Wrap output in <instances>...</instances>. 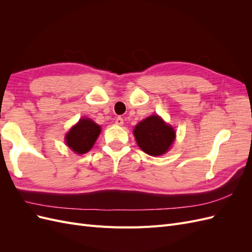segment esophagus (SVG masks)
<instances>
[{
    "mask_svg": "<svg viewBox=\"0 0 252 252\" xmlns=\"http://www.w3.org/2000/svg\"><path fill=\"white\" fill-rule=\"evenodd\" d=\"M116 124H118V125H123L124 124V120L122 119L121 117H118L117 119H116Z\"/></svg>",
    "mask_w": 252,
    "mask_h": 252,
    "instance_id": "esophagus-1",
    "label": "esophagus"
}]
</instances>
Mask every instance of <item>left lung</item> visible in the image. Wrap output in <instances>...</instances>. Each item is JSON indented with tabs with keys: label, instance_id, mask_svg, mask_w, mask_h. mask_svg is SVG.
<instances>
[{
	"label": "left lung",
	"instance_id": "8db88e82",
	"mask_svg": "<svg viewBox=\"0 0 252 252\" xmlns=\"http://www.w3.org/2000/svg\"><path fill=\"white\" fill-rule=\"evenodd\" d=\"M133 134L139 147L151 157L166 154L175 139L172 126L166 124L158 114L141 121L134 127Z\"/></svg>",
	"mask_w": 252,
	"mask_h": 252
}]
</instances>
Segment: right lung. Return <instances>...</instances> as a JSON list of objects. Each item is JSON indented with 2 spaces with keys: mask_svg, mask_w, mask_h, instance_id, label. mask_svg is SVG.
<instances>
[{
  "mask_svg": "<svg viewBox=\"0 0 252 252\" xmlns=\"http://www.w3.org/2000/svg\"><path fill=\"white\" fill-rule=\"evenodd\" d=\"M101 133V127L93 120L83 118L70 128L65 136L67 146L78 155L88 152Z\"/></svg>",
  "mask_w": 252,
  "mask_h": 252,
  "instance_id": "1",
  "label": "right lung"
}]
</instances>
